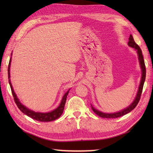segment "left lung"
<instances>
[{
  "label": "left lung",
  "mask_w": 153,
  "mask_h": 153,
  "mask_svg": "<svg viewBox=\"0 0 153 153\" xmlns=\"http://www.w3.org/2000/svg\"><path fill=\"white\" fill-rule=\"evenodd\" d=\"M128 44L129 47L133 48H134V49L137 51L139 61V64H140V67H141V71H142L141 82H140V84H139L137 93V95H136V97H135L134 100L133 101V102L130 105L127 107V108L120 110V111H119V112H114V113L102 112L101 111H100V110H97L96 108H94V107L91 105V108L93 110V111L95 112L96 114L99 116L100 117H101V118H118V117H120V116H122L123 115H126L128 113L130 112L132 110H134L136 106L137 105L139 100H140L141 95L142 93L143 87L144 82L145 81V77H146V68H145V62H144V59H143V54H142L141 49L140 48V47H139V45L135 43V42L134 41V37H133L131 35H129V41H128Z\"/></svg>",
  "instance_id": "left-lung-1"
}]
</instances>
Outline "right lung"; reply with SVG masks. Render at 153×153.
<instances>
[{
	"label": "right lung",
	"instance_id": "right-lung-1",
	"mask_svg": "<svg viewBox=\"0 0 153 153\" xmlns=\"http://www.w3.org/2000/svg\"><path fill=\"white\" fill-rule=\"evenodd\" d=\"M11 61H12V57L10 58V59L8 68V82H9L10 86V88H11L12 95H13V97H14V101L16 104V105H17V106L18 107V108L23 113H24L25 115H27V116L30 117V118H33L35 120H37V121H39V122H51V121H53V120H55L59 118L64 111V108L65 104H66L67 96H68V93H69V91L70 89L68 90V91H66V93L64 94L63 97H62V100H61L59 106H58L56 109L53 110V111H51L49 112H45V113L44 112H36L33 111V110L29 109L28 108H27L26 106H24V105H22V104L20 102V101H19L18 98L17 97V95H16V94L15 93L14 89H13L10 79V71Z\"/></svg>",
	"mask_w": 153,
	"mask_h": 153
}]
</instances>
